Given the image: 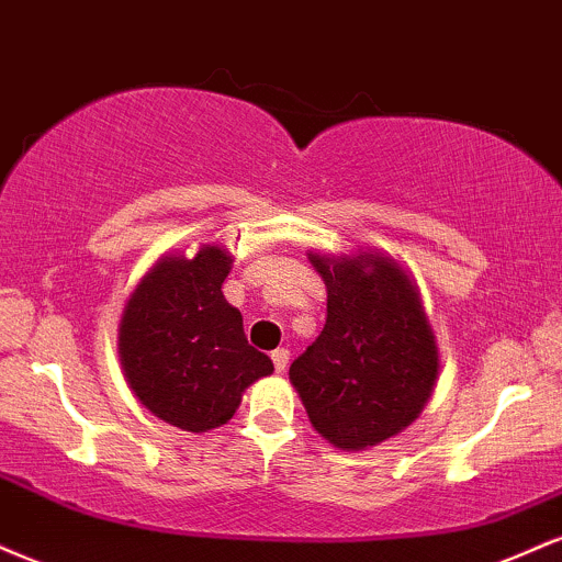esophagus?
<instances>
[{
  "instance_id": "obj_1",
  "label": "esophagus",
  "mask_w": 562,
  "mask_h": 562,
  "mask_svg": "<svg viewBox=\"0 0 562 562\" xmlns=\"http://www.w3.org/2000/svg\"><path fill=\"white\" fill-rule=\"evenodd\" d=\"M270 360H273L276 373H283V371H286V368H289V349L279 347L273 355H270Z\"/></svg>"
}]
</instances>
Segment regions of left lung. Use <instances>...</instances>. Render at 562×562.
<instances>
[{
	"instance_id": "1",
	"label": "left lung",
	"mask_w": 562,
	"mask_h": 562,
	"mask_svg": "<svg viewBox=\"0 0 562 562\" xmlns=\"http://www.w3.org/2000/svg\"><path fill=\"white\" fill-rule=\"evenodd\" d=\"M326 281V326L289 368L310 424L339 450H368L418 418L439 373L434 331L392 257L310 252Z\"/></svg>"
}]
</instances>
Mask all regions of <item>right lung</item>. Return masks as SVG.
Masks as SVG:
<instances>
[{"instance_id":"obj_1","label":"right lung","mask_w":562,"mask_h":562,"mask_svg":"<svg viewBox=\"0 0 562 562\" xmlns=\"http://www.w3.org/2000/svg\"><path fill=\"white\" fill-rule=\"evenodd\" d=\"M228 273L231 255L215 244L194 257H160L123 310L117 349L125 381L149 413L181 431L223 426L244 389L273 373L221 292Z\"/></svg>"}]
</instances>
